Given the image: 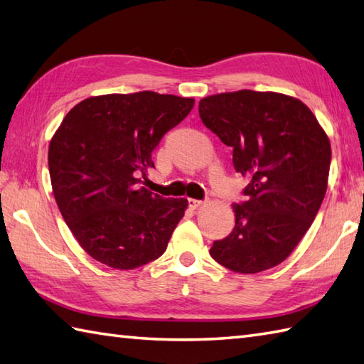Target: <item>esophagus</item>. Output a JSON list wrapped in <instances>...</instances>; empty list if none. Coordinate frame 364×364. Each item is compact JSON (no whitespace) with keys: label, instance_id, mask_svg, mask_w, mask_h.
<instances>
[{"label":"esophagus","instance_id":"obj_1","mask_svg":"<svg viewBox=\"0 0 364 364\" xmlns=\"http://www.w3.org/2000/svg\"><path fill=\"white\" fill-rule=\"evenodd\" d=\"M188 202H189V206L192 208V210H197V208H200V206L203 205L202 200H197V198H189Z\"/></svg>","mask_w":364,"mask_h":364}]
</instances>
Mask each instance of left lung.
<instances>
[{
    "label": "left lung",
    "instance_id": "8db88e82",
    "mask_svg": "<svg viewBox=\"0 0 364 364\" xmlns=\"http://www.w3.org/2000/svg\"><path fill=\"white\" fill-rule=\"evenodd\" d=\"M200 119L233 149L249 176L233 205V231L210 255L233 272L258 274L289 257L326 197L331 146L310 107L277 92L237 90L202 98Z\"/></svg>",
    "mask_w": 364,
    "mask_h": 364
}]
</instances>
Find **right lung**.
Returning a JSON list of instances; mask_svg holds the SVG:
<instances>
[{
    "mask_svg": "<svg viewBox=\"0 0 364 364\" xmlns=\"http://www.w3.org/2000/svg\"><path fill=\"white\" fill-rule=\"evenodd\" d=\"M194 98L136 94L90 97L72 107L51 137L53 194L82 250L129 270L158 259L188 208L141 186L151 151L194 107Z\"/></svg>",
    "mask_w": 364,
    "mask_h": 364,
    "instance_id": "obj_1",
    "label": "right lung"
}]
</instances>
